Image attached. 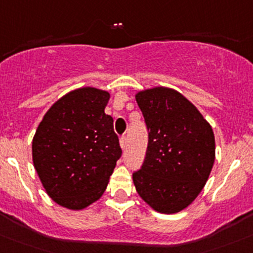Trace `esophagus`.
I'll list each match as a JSON object with an SVG mask.
<instances>
[{"instance_id": "1", "label": "esophagus", "mask_w": 253, "mask_h": 253, "mask_svg": "<svg viewBox=\"0 0 253 253\" xmlns=\"http://www.w3.org/2000/svg\"><path fill=\"white\" fill-rule=\"evenodd\" d=\"M120 146H122V149H125V146H126V136L123 135L120 138Z\"/></svg>"}]
</instances>
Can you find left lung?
<instances>
[{
	"instance_id": "left-lung-1",
	"label": "left lung",
	"mask_w": 253,
	"mask_h": 253,
	"mask_svg": "<svg viewBox=\"0 0 253 253\" xmlns=\"http://www.w3.org/2000/svg\"><path fill=\"white\" fill-rule=\"evenodd\" d=\"M135 99L149 131L145 160L133 174L135 189L158 212H179L200 194L213 167L212 128L174 89L155 86Z\"/></svg>"
}]
</instances>
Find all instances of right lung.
<instances>
[{
    "label": "right lung",
    "mask_w": 253,
    "mask_h": 253,
    "mask_svg": "<svg viewBox=\"0 0 253 253\" xmlns=\"http://www.w3.org/2000/svg\"><path fill=\"white\" fill-rule=\"evenodd\" d=\"M110 94L83 86L48 109L32 141L33 165L48 196L69 210H83L107 189L122 156L113 118L105 114Z\"/></svg>",
    "instance_id": "obj_1"
}]
</instances>
